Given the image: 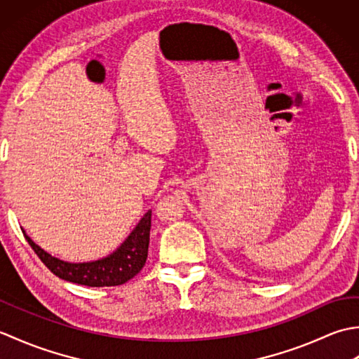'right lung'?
Here are the masks:
<instances>
[{
  "label": "right lung",
  "mask_w": 359,
  "mask_h": 359,
  "mask_svg": "<svg viewBox=\"0 0 359 359\" xmlns=\"http://www.w3.org/2000/svg\"><path fill=\"white\" fill-rule=\"evenodd\" d=\"M149 230L151 211L140 219V222L116 251L90 262L62 261L38 247L25 230L22 233L41 262L60 279L88 287H114L125 284L143 269L148 257Z\"/></svg>",
  "instance_id": "1"
}]
</instances>
